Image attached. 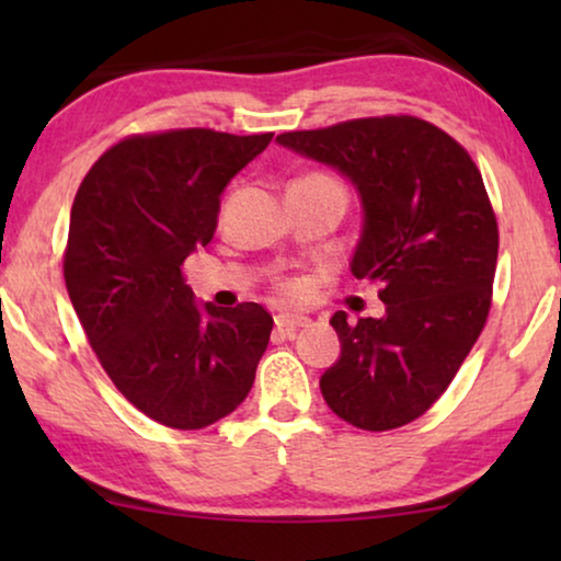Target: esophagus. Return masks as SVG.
I'll use <instances>...</instances> for the list:
<instances>
[{"label":"esophagus","instance_id":"1","mask_svg":"<svg viewBox=\"0 0 561 561\" xmlns=\"http://www.w3.org/2000/svg\"><path fill=\"white\" fill-rule=\"evenodd\" d=\"M275 327H278L280 334L294 336L298 329L309 327V317H301V313H278L275 317Z\"/></svg>","mask_w":561,"mask_h":561}]
</instances>
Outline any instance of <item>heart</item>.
Masks as SVG:
<instances>
[{"mask_svg": "<svg viewBox=\"0 0 561 561\" xmlns=\"http://www.w3.org/2000/svg\"><path fill=\"white\" fill-rule=\"evenodd\" d=\"M294 183H301V186H319V188H336V191H342L340 188V183H336L334 179H329V175H324V173H311V175H304V179H298V181H294ZM288 290V294H301L304 290V286L298 280H290V283H286V286H283Z\"/></svg>", "mask_w": 561, "mask_h": 561, "instance_id": "1", "label": "heart"}]
</instances>
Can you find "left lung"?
<instances>
[{
    "mask_svg": "<svg viewBox=\"0 0 561 561\" xmlns=\"http://www.w3.org/2000/svg\"><path fill=\"white\" fill-rule=\"evenodd\" d=\"M275 142L357 191L363 229L350 271L380 283L386 304L380 319H329L342 355L321 375V396L365 432L409 424L447 390L490 311L497 225L478 165L416 117L352 119Z\"/></svg>",
    "mask_w": 561,
    "mask_h": 561,
    "instance_id": "obj_1",
    "label": "left lung"
}]
</instances>
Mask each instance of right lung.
Wrapping results in <instances>:
<instances>
[{
  "mask_svg": "<svg viewBox=\"0 0 561 561\" xmlns=\"http://www.w3.org/2000/svg\"><path fill=\"white\" fill-rule=\"evenodd\" d=\"M273 133L171 129L122 140L73 198L66 288L114 386L158 424L194 432L248 398L273 317L196 301L181 265L217 232L227 183Z\"/></svg>",
  "mask_w": 561,
  "mask_h": 561,
  "instance_id": "obj_1",
  "label": "right lung"
}]
</instances>
